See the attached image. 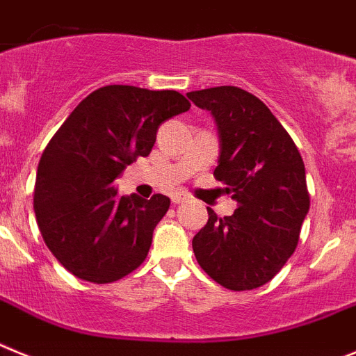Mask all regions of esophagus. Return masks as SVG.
<instances>
[{
    "instance_id": "obj_1",
    "label": "esophagus",
    "mask_w": 356,
    "mask_h": 356,
    "mask_svg": "<svg viewBox=\"0 0 356 356\" xmlns=\"http://www.w3.org/2000/svg\"><path fill=\"white\" fill-rule=\"evenodd\" d=\"M170 198H172V202H174V204H182V202H186L190 197H188L184 191H175V193L170 195Z\"/></svg>"
}]
</instances>
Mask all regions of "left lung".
Listing matches in <instances>:
<instances>
[{"mask_svg": "<svg viewBox=\"0 0 356 356\" xmlns=\"http://www.w3.org/2000/svg\"><path fill=\"white\" fill-rule=\"evenodd\" d=\"M211 111L220 156L214 177L238 202L232 216L207 207L206 227L193 238L198 264L230 291L270 282L293 255L309 213L305 165L296 145L264 102L238 86L188 92Z\"/></svg>", "mask_w": 356, "mask_h": 356, "instance_id": "left-lung-1", "label": "left lung"}]
</instances>
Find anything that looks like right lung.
<instances>
[{"label":"right lung","mask_w":356,"mask_h":356,"mask_svg":"<svg viewBox=\"0 0 356 356\" xmlns=\"http://www.w3.org/2000/svg\"><path fill=\"white\" fill-rule=\"evenodd\" d=\"M190 106L175 90L102 86L47 143L37 168L35 216L51 254L74 277L108 284L145 261L170 198L118 197L113 181L150 154L165 120Z\"/></svg>","instance_id":"obj_1"}]
</instances>
